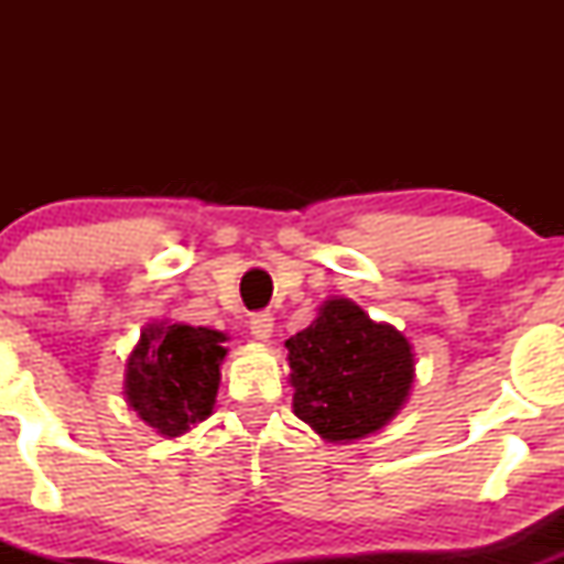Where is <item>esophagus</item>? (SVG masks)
Instances as JSON below:
<instances>
[{
    "instance_id": "esophagus-1",
    "label": "esophagus",
    "mask_w": 564,
    "mask_h": 564,
    "mask_svg": "<svg viewBox=\"0 0 564 564\" xmlns=\"http://www.w3.org/2000/svg\"><path fill=\"white\" fill-rule=\"evenodd\" d=\"M251 336H254L257 341H268L270 336H273V315L270 313H257L254 318H251Z\"/></svg>"
}]
</instances>
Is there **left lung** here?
<instances>
[{
  "label": "left lung",
  "instance_id": "obj_1",
  "mask_svg": "<svg viewBox=\"0 0 564 564\" xmlns=\"http://www.w3.org/2000/svg\"><path fill=\"white\" fill-rule=\"evenodd\" d=\"M294 413L328 443H352L387 426L416 379V355L403 332L377 323L345 296H332L286 339Z\"/></svg>",
  "mask_w": 564,
  "mask_h": 564
}]
</instances>
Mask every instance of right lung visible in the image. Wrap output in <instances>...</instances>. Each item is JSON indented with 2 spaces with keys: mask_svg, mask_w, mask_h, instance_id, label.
I'll return each instance as SVG.
<instances>
[{
  "mask_svg": "<svg viewBox=\"0 0 564 564\" xmlns=\"http://www.w3.org/2000/svg\"><path fill=\"white\" fill-rule=\"evenodd\" d=\"M223 341L215 328L148 323L127 360V405L161 437L185 435L215 408L228 355Z\"/></svg>",
  "mask_w": 564,
  "mask_h": 564,
  "instance_id": "obj_1",
  "label": "right lung"
}]
</instances>
